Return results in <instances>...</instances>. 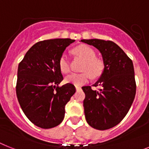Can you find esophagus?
I'll return each mask as SVG.
<instances>
[{"label":"esophagus","mask_w":149,"mask_h":149,"mask_svg":"<svg viewBox=\"0 0 149 149\" xmlns=\"http://www.w3.org/2000/svg\"><path fill=\"white\" fill-rule=\"evenodd\" d=\"M75 87H76V89H77V91H78V90H80V89H81V87H80V86H75Z\"/></svg>","instance_id":"obj_1"}]
</instances>
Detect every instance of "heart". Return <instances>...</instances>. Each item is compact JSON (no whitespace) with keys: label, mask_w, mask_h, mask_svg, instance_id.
Masks as SVG:
<instances>
[{"label":"heart","mask_w":149,"mask_h":149,"mask_svg":"<svg viewBox=\"0 0 149 149\" xmlns=\"http://www.w3.org/2000/svg\"><path fill=\"white\" fill-rule=\"evenodd\" d=\"M73 52L84 60V63L82 66V71L83 72L68 75L65 79L66 82L76 86H80L88 82L90 77L95 79L102 75L104 64L102 60L95 57L96 54L92 48L87 45H79L75 47ZM58 66L60 70L63 73H67L70 70V61L65 54H63L60 57Z\"/></svg>","instance_id":"obj_1"}]
</instances>
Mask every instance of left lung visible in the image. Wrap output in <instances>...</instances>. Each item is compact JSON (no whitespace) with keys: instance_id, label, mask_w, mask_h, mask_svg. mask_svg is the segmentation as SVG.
I'll list each match as a JSON object with an SVG mask.
<instances>
[{"instance_id":"1","label":"left lung","mask_w":149,"mask_h":149,"mask_svg":"<svg viewBox=\"0 0 149 149\" xmlns=\"http://www.w3.org/2000/svg\"><path fill=\"white\" fill-rule=\"evenodd\" d=\"M81 42L96 47L104 64L102 76L93 86H82L85 116L88 125L105 130L117 126L125 117L135 98L136 85L132 60L111 41L82 39Z\"/></svg>"}]
</instances>
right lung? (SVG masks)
Instances as JSON below:
<instances>
[{
	"label": "right lung",
	"instance_id": "obj_1",
	"mask_svg": "<svg viewBox=\"0 0 149 149\" xmlns=\"http://www.w3.org/2000/svg\"><path fill=\"white\" fill-rule=\"evenodd\" d=\"M74 42L70 38L38 42L19 63L18 102L27 118L37 127L53 128L64 118L65 105L76 88L71 83L58 86L63 79L58 61L66 47Z\"/></svg>",
	"mask_w": 149,
	"mask_h": 149
}]
</instances>
